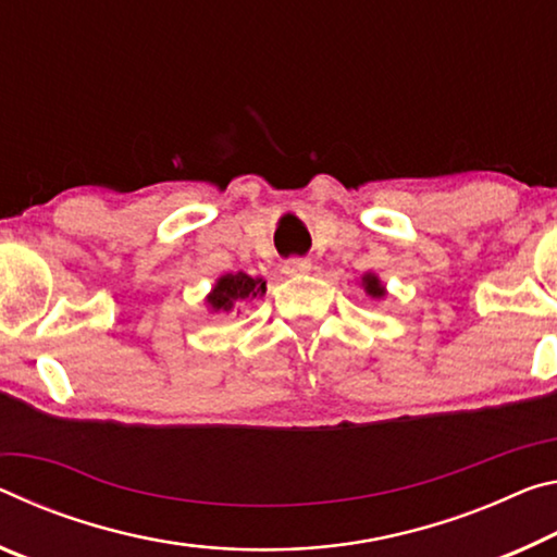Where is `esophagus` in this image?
<instances>
[{
    "label": "esophagus",
    "mask_w": 557,
    "mask_h": 557,
    "mask_svg": "<svg viewBox=\"0 0 557 557\" xmlns=\"http://www.w3.org/2000/svg\"><path fill=\"white\" fill-rule=\"evenodd\" d=\"M311 271V261L308 259H288L284 263V273L286 276H304V273Z\"/></svg>",
    "instance_id": "1"
}]
</instances>
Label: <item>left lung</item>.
I'll return each instance as SVG.
<instances>
[{
  "label": "left lung",
  "mask_w": 557,
  "mask_h": 557,
  "mask_svg": "<svg viewBox=\"0 0 557 557\" xmlns=\"http://www.w3.org/2000/svg\"><path fill=\"white\" fill-rule=\"evenodd\" d=\"M360 288L364 290V296L372 298V300H382V298L387 296L385 284H382L377 273H372V271L362 273V276H360Z\"/></svg>",
  "instance_id": "left-lung-1"
}]
</instances>
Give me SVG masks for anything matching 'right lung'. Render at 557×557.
Returning <instances> with one entry per match:
<instances>
[{
  "mask_svg": "<svg viewBox=\"0 0 557 557\" xmlns=\"http://www.w3.org/2000/svg\"><path fill=\"white\" fill-rule=\"evenodd\" d=\"M263 294H267V281L261 276L251 278L244 271L222 273L214 281L212 290L205 296V304L209 313H232L239 311L251 298H263Z\"/></svg>",
  "mask_w": 557,
  "mask_h": 557,
  "instance_id": "add662e5",
  "label": "right lung"
}]
</instances>
